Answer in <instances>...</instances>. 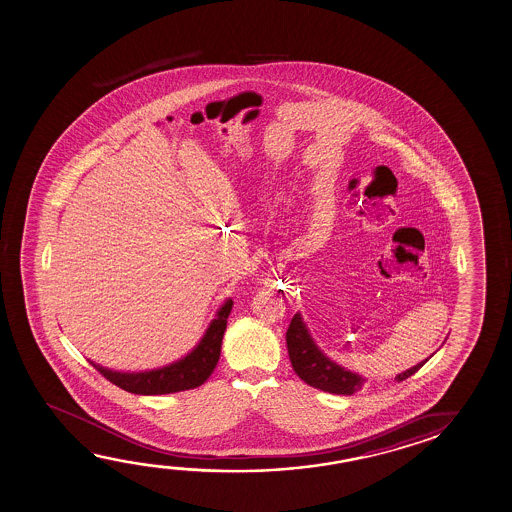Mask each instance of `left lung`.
Segmentation results:
<instances>
[{
  "mask_svg": "<svg viewBox=\"0 0 512 512\" xmlns=\"http://www.w3.org/2000/svg\"><path fill=\"white\" fill-rule=\"evenodd\" d=\"M285 340H287V351H289V358H291L292 369L298 374L299 379H303L307 385L337 395H351L358 392V390H362L365 379L360 378L354 372L342 369L337 363L331 362L330 358H326L321 353V349L315 346V342L310 337L301 315L296 314L292 317L289 330L285 333ZM425 362L418 363L415 367L402 372L395 378V381L399 383V381H404L409 376H413L415 372L424 367Z\"/></svg>",
  "mask_w": 512,
  "mask_h": 512,
  "instance_id": "left-lung-1",
  "label": "left lung"
}]
</instances>
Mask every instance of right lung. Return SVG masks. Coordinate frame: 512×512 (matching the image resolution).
I'll return each instance as SVG.
<instances>
[{
    "label": "right lung",
    "instance_id": "right-lung-1",
    "mask_svg": "<svg viewBox=\"0 0 512 512\" xmlns=\"http://www.w3.org/2000/svg\"><path fill=\"white\" fill-rule=\"evenodd\" d=\"M232 299H227L220 308L211 326L205 331L204 339L191 353L179 362L172 363L163 369L149 370V372H113L103 369L101 365L90 362L97 372H101L118 388L140 395L175 394L182 390H191L204 385L207 378L213 374L216 363L220 360L221 339L227 330V319L232 310Z\"/></svg>",
    "mask_w": 512,
    "mask_h": 512
}]
</instances>
